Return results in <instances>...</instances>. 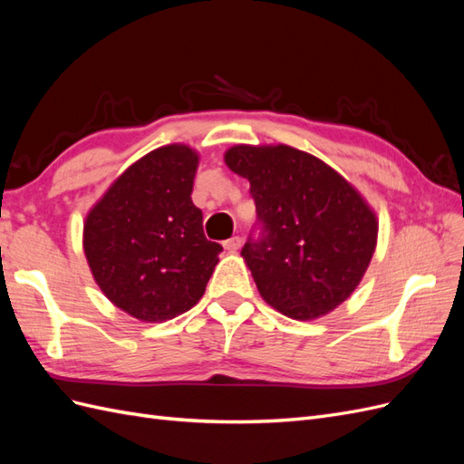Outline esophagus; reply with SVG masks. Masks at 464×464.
<instances>
[{
  "instance_id": "esophagus-1",
  "label": "esophagus",
  "mask_w": 464,
  "mask_h": 464,
  "mask_svg": "<svg viewBox=\"0 0 464 464\" xmlns=\"http://www.w3.org/2000/svg\"><path fill=\"white\" fill-rule=\"evenodd\" d=\"M240 247H242V237L240 236H234V237H230V240L224 242V249H227V251H237Z\"/></svg>"
}]
</instances>
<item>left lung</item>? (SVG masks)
I'll list each match as a JSON object with an SVG mask.
<instances>
[{
	"instance_id": "1",
	"label": "left lung",
	"mask_w": 464,
	"mask_h": 464,
	"mask_svg": "<svg viewBox=\"0 0 464 464\" xmlns=\"http://www.w3.org/2000/svg\"><path fill=\"white\" fill-rule=\"evenodd\" d=\"M249 179L259 230L242 256L263 300L292 319L343 304L366 273L377 242L372 208L331 166L286 145H237L224 154Z\"/></svg>"
}]
</instances>
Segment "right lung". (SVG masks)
Returning a JSON list of instances; mask_svg holds the SVG:
<instances>
[{
  "label": "right lung",
  "mask_w": 464,
  "mask_h": 464,
  "mask_svg": "<svg viewBox=\"0 0 464 464\" xmlns=\"http://www.w3.org/2000/svg\"><path fill=\"white\" fill-rule=\"evenodd\" d=\"M198 154L168 145L130 166L85 222V256L96 285L120 310L166 321L201 300L222 246L203 232L191 201Z\"/></svg>",
  "instance_id": "add662e5"
}]
</instances>
